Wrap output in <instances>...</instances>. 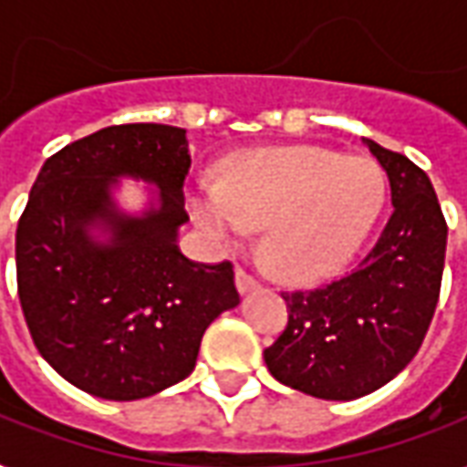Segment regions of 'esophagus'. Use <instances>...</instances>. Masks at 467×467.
Returning <instances> with one entry per match:
<instances>
[{"mask_svg":"<svg viewBox=\"0 0 467 467\" xmlns=\"http://www.w3.org/2000/svg\"><path fill=\"white\" fill-rule=\"evenodd\" d=\"M234 285H237V290L240 293H250V290H255L257 288V280L250 275V273H244L243 267L234 273Z\"/></svg>","mask_w":467,"mask_h":467,"instance_id":"34e87169","label":"esophagus"}]
</instances>
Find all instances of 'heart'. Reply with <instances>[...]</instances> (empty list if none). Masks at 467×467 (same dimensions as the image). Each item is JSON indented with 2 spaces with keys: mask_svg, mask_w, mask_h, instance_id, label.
<instances>
[{
  "mask_svg": "<svg viewBox=\"0 0 467 467\" xmlns=\"http://www.w3.org/2000/svg\"><path fill=\"white\" fill-rule=\"evenodd\" d=\"M384 192V174L367 156L283 146L227 159L217 184H192L187 202L192 220L217 243L263 224V250L280 278L316 283L357 255Z\"/></svg>",
  "mask_w": 467,
  "mask_h": 467,
  "instance_id": "b5f03b06",
  "label": "heart"
}]
</instances>
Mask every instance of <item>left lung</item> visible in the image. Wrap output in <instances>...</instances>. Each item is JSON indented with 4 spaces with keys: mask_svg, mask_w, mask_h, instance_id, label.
Listing matches in <instances>:
<instances>
[{
    "mask_svg": "<svg viewBox=\"0 0 467 467\" xmlns=\"http://www.w3.org/2000/svg\"><path fill=\"white\" fill-rule=\"evenodd\" d=\"M364 143L387 171L392 217L344 278L283 293L288 326L263 351L280 384L334 402L379 389L412 361L438 306L448 244L430 177L407 156Z\"/></svg>",
    "mask_w": 467,
    "mask_h": 467,
    "instance_id": "left-lung-1",
    "label": "left lung"
}]
</instances>
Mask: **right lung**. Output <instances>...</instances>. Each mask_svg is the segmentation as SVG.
Returning <instances> with one entry per match:
<instances>
[{
    "mask_svg": "<svg viewBox=\"0 0 467 467\" xmlns=\"http://www.w3.org/2000/svg\"><path fill=\"white\" fill-rule=\"evenodd\" d=\"M187 131L123 123L52 154L17 224V288L42 358L83 392L131 402L187 379L202 336L240 303L233 265L179 250L187 223ZM154 183L129 215L112 189Z\"/></svg>",
    "mask_w": 467,
    "mask_h": 467,
    "instance_id": "add662e5",
    "label": "right lung"
}]
</instances>
